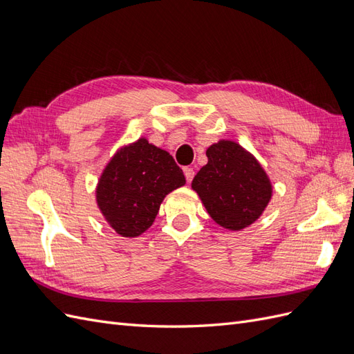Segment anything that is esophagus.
<instances>
[{
  "instance_id": "1",
  "label": "esophagus",
  "mask_w": 354,
  "mask_h": 354,
  "mask_svg": "<svg viewBox=\"0 0 354 354\" xmlns=\"http://www.w3.org/2000/svg\"><path fill=\"white\" fill-rule=\"evenodd\" d=\"M185 176H186L187 183H190V181L194 180V177H195V171H194V168H185Z\"/></svg>"
}]
</instances>
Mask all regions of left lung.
<instances>
[{
  "label": "left lung",
  "instance_id": "8db88e82",
  "mask_svg": "<svg viewBox=\"0 0 354 354\" xmlns=\"http://www.w3.org/2000/svg\"><path fill=\"white\" fill-rule=\"evenodd\" d=\"M208 164L192 181L212 220L230 230L250 226L267 207L272 185L255 158L234 142L208 147Z\"/></svg>",
  "mask_w": 354,
  "mask_h": 354
}]
</instances>
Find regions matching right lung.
I'll list each match as a JSON object with an SVG mask.
<instances>
[{"instance_id":"obj_1","label":"right lung","mask_w":354,"mask_h":354,"mask_svg":"<svg viewBox=\"0 0 354 354\" xmlns=\"http://www.w3.org/2000/svg\"><path fill=\"white\" fill-rule=\"evenodd\" d=\"M185 183L174 158L140 138L116 152L95 194L106 221L121 236L134 238L152 226L165 195Z\"/></svg>"}]
</instances>
